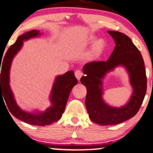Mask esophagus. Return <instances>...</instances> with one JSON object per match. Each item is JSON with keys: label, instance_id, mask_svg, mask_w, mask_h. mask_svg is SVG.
<instances>
[{"label": "esophagus", "instance_id": "1", "mask_svg": "<svg viewBox=\"0 0 153 153\" xmlns=\"http://www.w3.org/2000/svg\"><path fill=\"white\" fill-rule=\"evenodd\" d=\"M75 75L78 80H80V79L81 78V77L83 75V73L80 70H77V71H75Z\"/></svg>", "mask_w": 153, "mask_h": 153}]
</instances>
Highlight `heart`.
I'll return each mask as SVG.
<instances>
[{
  "mask_svg": "<svg viewBox=\"0 0 153 153\" xmlns=\"http://www.w3.org/2000/svg\"><path fill=\"white\" fill-rule=\"evenodd\" d=\"M94 40V38L90 39V42H92ZM105 48V42L103 39H98L94 42L91 50V56L96 58L101 54Z\"/></svg>",
  "mask_w": 153,
  "mask_h": 153,
  "instance_id": "obj_1",
  "label": "heart"
}]
</instances>
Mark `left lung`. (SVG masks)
I'll return each instance as SVG.
<instances>
[{
	"instance_id": "left-lung-1",
	"label": "left lung",
	"mask_w": 153,
	"mask_h": 153,
	"mask_svg": "<svg viewBox=\"0 0 153 153\" xmlns=\"http://www.w3.org/2000/svg\"><path fill=\"white\" fill-rule=\"evenodd\" d=\"M116 46L107 61H92L83 66L86 75L80 82L86 87L85 106L89 117L102 126L116 125L134 117L140 109L147 90V77L144 61L140 52L126 34L108 31ZM118 65L128 71L134 92L130 101L121 108L108 106L102 100L101 79L106 73Z\"/></svg>"
}]
</instances>
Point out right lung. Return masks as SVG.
I'll return each instance as SVG.
<instances>
[{
    "instance_id": "right-lung-1",
    "label": "right lung",
    "mask_w": 153,
    "mask_h": 153,
    "mask_svg": "<svg viewBox=\"0 0 153 153\" xmlns=\"http://www.w3.org/2000/svg\"><path fill=\"white\" fill-rule=\"evenodd\" d=\"M39 35V31L32 30L27 32L17 39L15 44L7 49L2 62L1 71V99L3 96L9 111L17 119L35 126L49 125L59 121L64 112L68 99L71 91L78 83L73 71H68L62 75H59L56 79L51 94L52 106L44 112L39 114H30L22 111L17 106L14 97L9 85V72L11 61L14 56L22 47L23 41ZM2 58V57H1Z\"/></svg>"
}]
</instances>
